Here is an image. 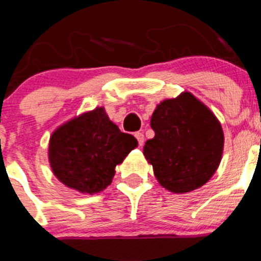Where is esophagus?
I'll list each match as a JSON object with an SVG mask.
<instances>
[{
	"mask_svg": "<svg viewBox=\"0 0 261 261\" xmlns=\"http://www.w3.org/2000/svg\"><path fill=\"white\" fill-rule=\"evenodd\" d=\"M135 137L137 138L138 145H140V146H142V145H144V142H145V137H144V135H142L141 132H136V133H135Z\"/></svg>",
	"mask_w": 261,
	"mask_h": 261,
	"instance_id": "1",
	"label": "esophagus"
}]
</instances>
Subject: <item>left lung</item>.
Returning <instances> with one entry per match:
<instances>
[{
  "instance_id": "8db88e82",
  "label": "left lung",
  "mask_w": 261,
  "mask_h": 261,
  "mask_svg": "<svg viewBox=\"0 0 261 261\" xmlns=\"http://www.w3.org/2000/svg\"><path fill=\"white\" fill-rule=\"evenodd\" d=\"M155 136L147 140L144 155L159 184L174 193L197 190L213 176L223 153V130L214 114L184 91L166 99L150 120Z\"/></svg>"
}]
</instances>
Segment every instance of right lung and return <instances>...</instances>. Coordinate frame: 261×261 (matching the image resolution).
<instances>
[{"label":"right lung","instance_id":"1","mask_svg":"<svg viewBox=\"0 0 261 261\" xmlns=\"http://www.w3.org/2000/svg\"><path fill=\"white\" fill-rule=\"evenodd\" d=\"M132 135L120 132L103 107L85 112L52 133L48 159L55 176L81 193L102 192L111 184L115 167L137 147Z\"/></svg>","mask_w":261,"mask_h":261}]
</instances>
